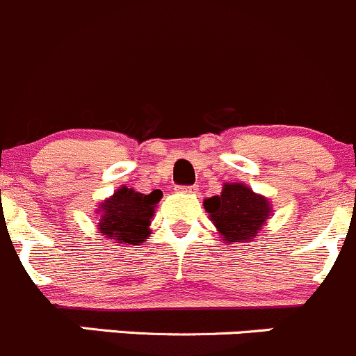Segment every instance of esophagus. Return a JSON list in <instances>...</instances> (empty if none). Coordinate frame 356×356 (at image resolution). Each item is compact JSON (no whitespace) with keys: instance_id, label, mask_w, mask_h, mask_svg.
<instances>
[{"instance_id":"esophagus-1","label":"esophagus","mask_w":356,"mask_h":356,"mask_svg":"<svg viewBox=\"0 0 356 356\" xmlns=\"http://www.w3.org/2000/svg\"><path fill=\"white\" fill-rule=\"evenodd\" d=\"M177 190L185 193H195L197 192V185H178Z\"/></svg>"}]
</instances>
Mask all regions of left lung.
Wrapping results in <instances>:
<instances>
[{
    "label": "left lung",
    "instance_id": "1",
    "mask_svg": "<svg viewBox=\"0 0 356 356\" xmlns=\"http://www.w3.org/2000/svg\"><path fill=\"white\" fill-rule=\"evenodd\" d=\"M204 207L225 238V243L250 241L257 236L264 221L270 214L267 199L241 183H226L221 195L204 200Z\"/></svg>",
    "mask_w": 356,
    "mask_h": 356
}]
</instances>
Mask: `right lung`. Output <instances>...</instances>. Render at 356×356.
I'll list each match as a JSON object with an SVG mask.
<instances>
[{"label":"right lung","mask_w":356,"mask_h":356,"mask_svg":"<svg viewBox=\"0 0 356 356\" xmlns=\"http://www.w3.org/2000/svg\"><path fill=\"white\" fill-rule=\"evenodd\" d=\"M161 195V190L145 195L123 186L101 205L104 212L99 221V229L115 243H142L151 234L149 225Z\"/></svg>","instance_id":"1"}]
</instances>
